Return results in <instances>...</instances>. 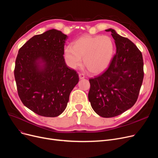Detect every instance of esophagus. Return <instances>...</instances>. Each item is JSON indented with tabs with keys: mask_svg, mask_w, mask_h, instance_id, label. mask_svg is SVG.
Instances as JSON below:
<instances>
[{
	"mask_svg": "<svg viewBox=\"0 0 158 158\" xmlns=\"http://www.w3.org/2000/svg\"><path fill=\"white\" fill-rule=\"evenodd\" d=\"M79 77L80 79H82L85 77V76L83 73H79Z\"/></svg>",
	"mask_w": 158,
	"mask_h": 158,
	"instance_id": "obj_1",
	"label": "esophagus"
}]
</instances>
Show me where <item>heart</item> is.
I'll use <instances>...</instances> for the list:
<instances>
[{"label":"heart","mask_w":158,"mask_h":158,"mask_svg":"<svg viewBox=\"0 0 158 158\" xmlns=\"http://www.w3.org/2000/svg\"><path fill=\"white\" fill-rule=\"evenodd\" d=\"M114 46L108 36H83L66 47L64 51L66 64L76 69L83 63L87 70L93 73L104 71L109 66L114 54Z\"/></svg>","instance_id":"b5f03b06"}]
</instances>
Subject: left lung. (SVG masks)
<instances>
[{
	"mask_svg": "<svg viewBox=\"0 0 158 158\" xmlns=\"http://www.w3.org/2000/svg\"><path fill=\"white\" fill-rule=\"evenodd\" d=\"M111 32L117 52L104 73L89 79L88 99L99 116L111 118L130 109L136 103L144 72L142 54L127 38Z\"/></svg>",
	"mask_w": 158,
	"mask_h": 158,
	"instance_id": "8db88e82",
	"label": "left lung"
}]
</instances>
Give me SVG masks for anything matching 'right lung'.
<instances>
[{
	"instance_id": "1",
	"label": "right lung",
	"mask_w": 158,
	"mask_h": 158,
	"mask_svg": "<svg viewBox=\"0 0 158 158\" xmlns=\"http://www.w3.org/2000/svg\"><path fill=\"white\" fill-rule=\"evenodd\" d=\"M67 38L61 31L48 30L32 37L19 51L14 70L18 94L23 105L38 115L61 114L79 82L78 73L63 57Z\"/></svg>"
}]
</instances>
